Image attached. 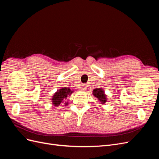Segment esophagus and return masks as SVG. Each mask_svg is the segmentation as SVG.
<instances>
[{
  "label": "esophagus",
  "instance_id": "1",
  "mask_svg": "<svg viewBox=\"0 0 159 159\" xmlns=\"http://www.w3.org/2000/svg\"><path fill=\"white\" fill-rule=\"evenodd\" d=\"M86 88H87V87H86L85 85H83L81 87V89L82 91H85L86 89Z\"/></svg>",
  "mask_w": 159,
  "mask_h": 159
}]
</instances>
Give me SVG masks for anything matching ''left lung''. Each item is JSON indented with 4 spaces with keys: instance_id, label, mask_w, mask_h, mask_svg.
Segmentation results:
<instances>
[{
    "instance_id": "8db88e82",
    "label": "left lung",
    "mask_w": 159,
    "mask_h": 159,
    "mask_svg": "<svg viewBox=\"0 0 159 159\" xmlns=\"http://www.w3.org/2000/svg\"><path fill=\"white\" fill-rule=\"evenodd\" d=\"M93 95L97 98L101 103H105L107 102V97L102 88H96L93 91Z\"/></svg>"
}]
</instances>
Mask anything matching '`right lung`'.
Segmentation results:
<instances>
[{
  "label": "right lung",
  "mask_w": 159,
  "mask_h": 159,
  "mask_svg": "<svg viewBox=\"0 0 159 159\" xmlns=\"http://www.w3.org/2000/svg\"><path fill=\"white\" fill-rule=\"evenodd\" d=\"M72 91H71V89L70 88H67L66 87L62 88L59 91H56L52 99L53 105H54L55 107H57L63 103V101L67 98L68 95H70ZM65 105H67L68 103H66Z\"/></svg>",
  "instance_id": "obj_1"
}]
</instances>
